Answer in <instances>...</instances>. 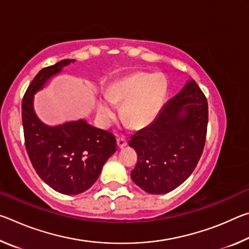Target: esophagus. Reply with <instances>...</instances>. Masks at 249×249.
<instances>
[{
  "label": "esophagus",
  "mask_w": 249,
  "mask_h": 249,
  "mask_svg": "<svg viewBox=\"0 0 249 249\" xmlns=\"http://www.w3.org/2000/svg\"><path fill=\"white\" fill-rule=\"evenodd\" d=\"M116 142H117V146H119V148H123V147H125L126 145H127V141L125 140V138H117L116 140Z\"/></svg>",
  "instance_id": "obj_1"
}]
</instances>
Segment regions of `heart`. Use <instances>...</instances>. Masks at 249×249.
<instances>
[{
  "instance_id": "b5f03b06",
  "label": "heart",
  "mask_w": 249,
  "mask_h": 249,
  "mask_svg": "<svg viewBox=\"0 0 249 249\" xmlns=\"http://www.w3.org/2000/svg\"><path fill=\"white\" fill-rule=\"evenodd\" d=\"M168 91L163 74L134 72L115 80L107 89V99L114 104H123L122 117L130 127L148 126L162 107ZM114 107L107 101L99 104V115L103 121L114 116Z\"/></svg>"
}]
</instances>
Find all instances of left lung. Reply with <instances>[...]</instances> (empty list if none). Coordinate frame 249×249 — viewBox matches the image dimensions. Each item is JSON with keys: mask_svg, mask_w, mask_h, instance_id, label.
Masks as SVG:
<instances>
[{"mask_svg": "<svg viewBox=\"0 0 249 249\" xmlns=\"http://www.w3.org/2000/svg\"><path fill=\"white\" fill-rule=\"evenodd\" d=\"M208 101L195 80L178 94L147 127L130 137L137 162L132 180L151 195H162L184 182L203 153L208 129Z\"/></svg>", "mask_w": 249, "mask_h": 249, "instance_id": "obj_1", "label": "left lung"}]
</instances>
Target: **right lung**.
Returning <instances> with one entry per match:
<instances>
[{
  "label": "right lung",
  "instance_id": "obj_1",
  "mask_svg": "<svg viewBox=\"0 0 249 249\" xmlns=\"http://www.w3.org/2000/svg\"><path fill=\"white\" fill-rule=\"evenodd\" d=\"M73 61L65 59L41 69L22 101L25 147L34 169L50 188L68 196L91 188L105 161L116 150L114 135L107 130L93 127L83 120L47 126L34 112V94Z\"/></svg>",
  "mask_w": 249,
  "mask_h": 249
}]
</instances>
